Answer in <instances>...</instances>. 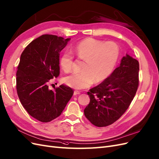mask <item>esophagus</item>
<instances>
[{"mask_svg":"<svg viewBox=\"0 0 159 159\" xmlns=\"http://www.w3.org/2000/svg\"><path fill=\"white\" fill-rule=\"evenodd\" d=\"M74 96H76V95H79V94H80V93L79 91H76V90H75V92H74Z\"/></svg>","mask_w":159,"mask_h":159,"instance_id":"obj_1","label":"esophagus"}]
</instances>
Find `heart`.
<instances>
[{"label":"heart","instance_id":"obj_1","mask_svg":"<svg viewBox=\"0 0 159 159\" xmlns=\"http://www.w3.org/2000/svg\"><path fill=\"white\" fill-rule=\"evenodd\" d=\"M77 57L85 61L83 73H73L64 78L65 83L74 89L82 90L95 83L103 81L114 70L119 58L120 50L116 43L104 42L94 38L82 40L74 48ZM73 55L66 51L60 59V64L65 72L72 69Z\"/></svg>","mask_w":159,"mask_h":159}]
</instances>
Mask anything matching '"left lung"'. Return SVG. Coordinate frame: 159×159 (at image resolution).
Instances as JSON below:
<instances>
[{"instance_id": "left-lung-1", "label": "left lung", "mask_w": 159, "mask_h": 159, "mask_svg": "<svg viewBox=\"0 0 159 159\" xmlns=\"http://www.w3.org/2000/svg\"><path fill=\"white\" fill-rule=\"evenodd\" d=\"M139 70L138 61L126 54L109 77L90 89L87 94L90 101L84 113L92 124L107 126L125 113L136 94Z\"/></svg>"}]
</instances>
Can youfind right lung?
<instances>
[{"instance_id":"add662e5","label":"right lung","mask_w":159,"mask_h":159,"mask_svg":"<svg viewBox=\"0 0 159 159\" xmlns=\"http://www.w3.org/2000/svg\"><path fill=\"white\" fill-rule=\"evenodd\" d=\"M45 34L33 40L20 56L16 73L18 98L28 113L42 122L59 117L73 94L61 84L55 90L49 82L59 75V53L70 41Z\"/></svg>"}]
</instances>
